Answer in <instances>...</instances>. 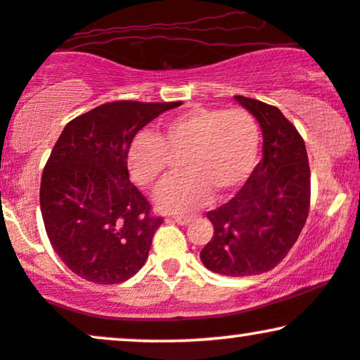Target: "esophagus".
<instances>
[{"label": "esophagus", "mask_w": 360, "mask_h": 360, "mask_svg": "<svg viewBox=\"0 0 360 360\" xmlns=\"http://www.w3.org/2000/svg\"><path fill=\"white\" fill-rule=\"evenodd\" d=\"M172 219H174L177 224H188L189 221H191V216H189V214H176V216H172Z\"/></svg>", "instance_id": "obj_1"}]
</instances>
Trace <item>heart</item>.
Wrapping results in <instances>:
<instances>
[{
	"mask_svg": "<svg viewBox=\"0 0 360 360\" xmlns=\"http://www.w3.org/2000/svg\"><path fill=\"white\" fill-rule=\"evenodd\" d=\"M259 127L250 110L193 107L172 117L158 136L141 132L127 149L129 174L142 188L166 177L172 158H181L183 174L155 194L164 211L181 213L206 205L211 196H228L245 183L257 164Z\"/></svg>",
	"mask_w": 360,
	"mask_h": 360,
	"instance_id": "heart-1",
	"label": "heart"
}]
</instances>
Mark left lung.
<instances>
[{
  "instance_id": "1",
  "label": "left lung",
  "mask_w": 360,
  "mask_h": 360,
  "mask_svg": "<svg viewBox=\"0 0 360 360\" xmlns=\"http://www.w3.org/2000/svg\"><path fill=\"white\" fill-rule=\"evenodd\" d=\"M235 98L259 122L263 158L235 198L206 213L214 233L199 257L214 274L250 276L274 270L300 236L310 210V166L304 139L275 105Z\"/></svg>"
}]
</instances>
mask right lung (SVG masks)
I'll return each instance as SVG.
<instances>
[{
	"label": "right lung",
	"instance_id": "add662e5",
	"mask_svg": "<svg viewBox=\"0 0 360 360\" xmlns=\"http://www.w3.org/2000/svg\"><path fill=\"white\" fill-rule=\"evenodd\" d=\"M179 102H107L65 125L40 186V207L55 253L75 275L101 285L129 280L146 263L162 216L131 183L132 139Z\"/></svg>",
	"mask_w": 360,
	"mask_h": 360
}]
</instances>
